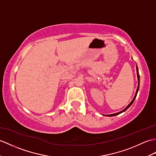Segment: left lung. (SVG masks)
Instances as JSON below:
<instances>
[{"mask_svg": "<svg viewBox=\"0 0 156 156\" xmlns=\"http://www.w3.org/2000/svg\"><path fill=\"white\" fill-rule=\"evenodd\" d=\"M136 71H137V80H138V86H137V90H136V94H135V96H134V98H133V100H132V102H130L129 104H128V106L126 107L124 110H123L122 111H121V112H118V113H115V114H109V115H106L107 116H114V115H118V114H121V113H122V112H125L126 110L128 109V108L131 106V105L133 104V102H134V100H135V99H136V96H137V92H138V90H139V87H140V75H139V72H138V68H137V67L136 66Z\"/></svg>", "mask_w": 156, "mask_h": 156, "instance_id": "left-lung-1", "label": "left lung"}]
</instances>
